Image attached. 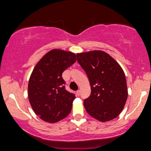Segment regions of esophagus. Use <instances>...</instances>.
I'll list each match as a JSON object with an SVG mask.
<instances>
[{
  "mask_svg": "<svg viewBox=\"0 0 151 151\" xmlns=\"http://www.w3.org/2000/svg\"><path fill=\"white\" fill-rule=\"evenodd\" d=\"M76 94H77V96H80V94H81V91L80 90L76 91Z\"/></svg>",
  "mask_w": 151,
  "mask_h": 151,
  "instance_id": "34e87169",
  "label": "esophagus"
}]
</instances>
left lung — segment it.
<instances>
[{"instance_id": "left-lung-1", "label": "left lung", "mask_w": 151, "mask_h": 151, "mask_svg": "<svg viewBox=\"0 0 151 151\" xmlns=\"http://www.w3.org/2000/svg\"><path fill=\"white\" fill-rule=\"evenodd\" d=\"M76 56L91 86L90 96L84 101L86 112L101 122L116 118L128 97L127 80L121 66L102 50L77 53Z\"/></svg>"}]
</instances>
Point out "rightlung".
<instances>
[{
	"label": "right lung",
	"instance_id": "right-lung-1",
	"mask_svg": "<svg viewBox=\"0 0 151 151\" xmlns=\"http://www.w3.org/2000/svg\"><path fill=\"white\" fill-rule=\"evenodd\" d=\"M76 60L74 52L52 49L35 65L28 85V96L33 111L42 121L55 123L70 114L75 96L65 89L62 74Z\"/></svg>",
	"mask_w": 151,
	"mask_h": 151
}]
</instances>
